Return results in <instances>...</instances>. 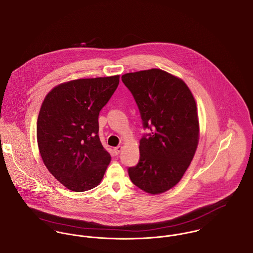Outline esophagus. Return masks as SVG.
Returning <instances> with one entry per match:
<instances>
[{
    "instance_id": "obj_1",
    "label": "esophagus",
    "mask_w": 253,
    "mask_h": 253,
    "mask_svg": "<svg viewBox=\"0 0 253 253\" xmlns=\"http://www.w3.org/2000/svg\"><path fill=\"white\" fill-rule=\"evenodd\" d=\"M122 149H123V148H122L121 146H118V147L114 148V149H113V151H114V154H115V155L119 154V153H120V152L122 151Z\"/></svg>"
}]
</instances>
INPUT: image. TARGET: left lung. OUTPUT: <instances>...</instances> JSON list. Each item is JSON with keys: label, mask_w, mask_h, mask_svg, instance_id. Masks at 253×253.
<instances>
[{"label": "left lung", "mask_w": 253, "mask_h": 253, "mask_svg": "<svg viewBox=\"0 0 253 253\" xmlns=\"http://www.w3.org/2000/svg\"><path fill=\"white\" fill-rule=\"evenodd\" d=\"M121 78L139 106L144 127H152L140 141V161L129 168L130 179L148 194H162L180 182L198 149L197 102L183 79L158 68Z\"/></svg>", "instance_id": "8db88e82"}]
</instances>
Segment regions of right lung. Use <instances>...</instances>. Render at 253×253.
<instances>
[{
  "label": "right lung",
  "instance_id": "1",
  "mask_svg": "<svg viewBox=\"0 0 253 253\" xmlns=\"http://www.w3.org/2000/svg\"><path fill=\"white\" fill-rule=\"evenodd\" d=\"M119 75L81 78L47 94L37 120V143L51 175L73 192L94 189L111 156L99 137V114L119 84Z\"/></svg>",
  "mask_w": 253,
  "mask_h": 253
}]
</instances>
